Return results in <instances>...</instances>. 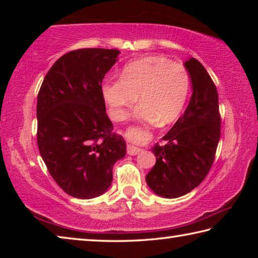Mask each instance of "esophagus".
<instances>
[{
	"label": "esophagus",
	"instance_id": "obj_1",
	"mask_svg": "<svg viewBox=\"0 0 258 258\" xmlns=\"http://www.w3.org/2000/svg\"><path fill=\"white\" fill-rule=\"evenodd\" d=\"M142 149L141 148H139V147H137V146H133V145H128L127 146V154L128 155H132V156H135V155H138L140 151H141Z\"/></svg>",
	"mask_w": 258,
	"mask_h": 258
}]
</instances>
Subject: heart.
Instances as JSON below:
<instances>
[{
	"label": "heart",
	"instance_id": "1",
	"mask_svg": "<svg viewBox=\"0 0 258 258\" xmlns=\"http://www.w3.org/2000/svg\"><path fill=\"white\" fill-rule=\"evenodd\" d=\"M189 89L190 76L183 64L149 55L126 63L120 78L104 80L101 92L113 120H123L139 95L141 103L135 109V117L166 125L182 112Z\"/></svg>",
	"mask_w": 258,
	"mask_h": 258
}]
</instances>
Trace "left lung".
<instances>
[{
	"instance_id": "obj_1",
	"label": "left lung",
	"mask_w": 258,
	"mask_h": 258,
	"mask_svg": "<svg viewBox=\"0 0 258 258\" xmlns=\"http://www.w3.org/2000/svg\"><path fill=\"white\" fill-rule=\"evenodd\" d=\"M192 84V95L183 116L151 151L156 164L147 174L148 186L164 198L189 194L204 181L215 158L221 137L216 86L197 59L184 62Z\"/></svg>"
}]
</instances>
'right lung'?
<instances>
[{"mask_svg": "<svg viewBox=\"0 0 258 258\" xmlns=\"http://www.w3.org/2000/svg\"><path fill=\"white\" fill-rule=\"evenodd\" d=\"M118 50L80 49L55 61L37 95V146L53 180L66 194L92 199L112 181L126 145L106 113L101 85Z\"/></svg>", "mask_w": 258, "mask_h": 258, "instance_id": "right-lung-1", "label": "right lung"}]
</instances>
